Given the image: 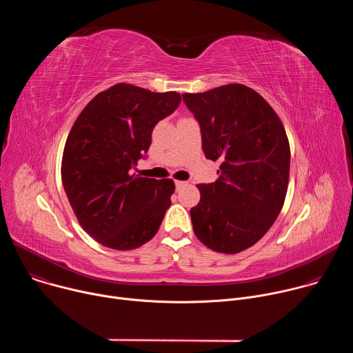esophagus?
Here are the masks:
<instances>
[{"instance_id": "34e87169", "label": "esophagus", "mask_w": 353, "mask_h": 353, "mask_svg": "<svg viewBox=\"0 0 353 353\" xmlns=\"http://www.w3.org/2000/svg\"><path fill=\"white\" fill-rule=\"evenodd\" d=\"M174 184H176V188H180V187L185 185L187 183H185V181H181V180H176V181H174Z\"/></svg>"}]
</instances>
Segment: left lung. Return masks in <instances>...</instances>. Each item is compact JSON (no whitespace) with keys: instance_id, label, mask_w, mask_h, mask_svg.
I'll return each instance as SVG.
<instances>
[{"instance_id":"obj_1","label":"left lung","mask_w":353,"mask_h":353,"mask_svg":"<svg viewBox=\"0 0 353 353\" xmlns=\"http://www.w3.org/2000/svg\"><path fill=\"white\" fill-rule=\"evenodd\" d=\"M183 100L199 123L205 158L221 162L215 183L196 185L194 233L218 253H240L270 230L283 207L290 168L286 131L267 100L241 83L183 93Z\"/></svg>"}]
</instances>
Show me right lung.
<instances>
[{"label": "right lung", "instance_id": "add662e5", "mask_svg": "<svg viewBox=\"0 0 353 353\" xmlns=\"http://www.w3.org/2000/svg\"><path fill=\"white\" fill-rule=\"evenodd\" d=\"M180 102L177 92L117 83L97 93L75 120L61 180L79 225L100 244L134 250L159 230L174 183L132 170L148 152L155 125Z\"/></svg>", "mask_w": 353, "mask_h": 353}]
</instances>
